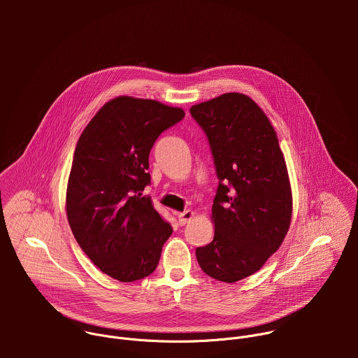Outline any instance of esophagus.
I'll list each match as a JSON object with an SVG mask.
<instances>
[{"label":"esophagus","instance_id":"34e87169","mask_svg":"<svg viewBox=\"0 0 358 358\" xmlns=\"http://www.w3.org/2000/svg\"><path fill=\"white\" fill-rule=\"evenodd\" d=\"M192 217H194V213H192V211H184V213L178 214V225H180V227H184Z\"/></svg>","mask_w":358,"mask_h":358}]
</instances>
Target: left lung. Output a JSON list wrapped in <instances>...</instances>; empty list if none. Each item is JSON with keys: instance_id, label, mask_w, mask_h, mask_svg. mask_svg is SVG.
I'll return each mask as SVG.
<instances>
[{"instance_id": "8db88e82", "label": "left lung", "mask_w": 358, "mask_h": 358, "mask_svg": "<svg viewBox=\"0 0 358 358\" xmlns=\"http://www.w3.org/2000/svg\"><path fill=\"white\" fill-rule=\"evenodd\" d=\"M206 133L218 188L215 234L195 249L208 276L234 283L258 272L283 242L292 191L276 133L266 115L242 93H225L189 109Z\"/></svg>"}]
</instances>
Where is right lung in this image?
<instances>
[{
	"instance_id": "right-lung-1",
	"label": "right lung",
	"mask_w": 358,
	"mask_h": 358,
	"mask_svg": "<svg viewBox=\"0 0 358 358\" xmlns=\"http://www.w3.org/2000/svg\"><path fill=\"white\" fill-rule=\"evenodd\" d=\"M184 116L156 100L120 96L79 137L66 189L68 221L87 258L116 280L155 272L173 234L143 191L150 185L151 147Z\"/></svg>"
}]
</instances>
